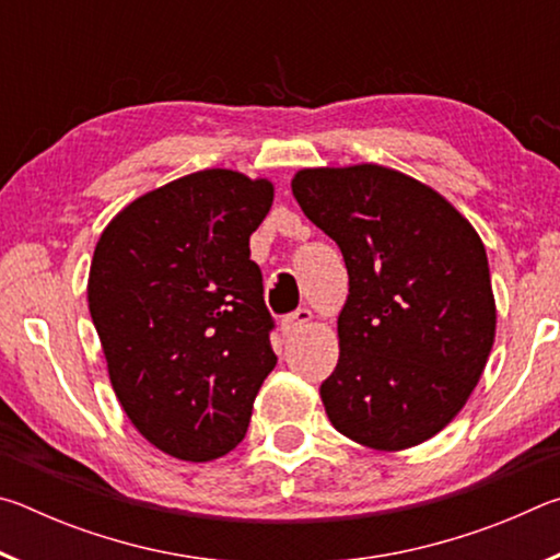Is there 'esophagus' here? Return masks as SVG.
<instances>
[{
    "label": "esophagus",
    "mask_w": 560,
    "mask_h": 560,
    "mask_svg": "<svg viewBox=\"0 0 560 560\" xmlns=\"http://www.w3.org/2000/svg\"><path fill=\"white\" fill-rule=\"evenodd\" d=\"M311 318H314V314H311L308 308H296V311H293V314H287V316L281 318L283 336H289V334H293V330H299L301 326H306Z\"/></svg>",
    "instance_id": "34e87169"
}]
</instances>
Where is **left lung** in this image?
Instances as JSON below:
<instances>
[{"label": "left lung", "instance_id": "8db88e82", "mask_svg": "<svg viewBox=\"0 0 560 560\" xmlns=\"http://www.w3.org/2000/svg\"><path fill=\"white\" fill-rule=\"evenodd\" d=\"M291 189L348 269L338 365L320 385L330 424L381 452L434 438L494 346L479 234L440 192L383 165L299 170Z\"/></svg>", "mask_w": 560, "mask_h": 560}]
</instances>
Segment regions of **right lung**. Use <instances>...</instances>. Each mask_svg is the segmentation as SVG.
<instances>
[{
    "label": "right lung",
    "instance_id": "obj_1",
    "mask_svg": "<svg viewBox=\"0 0 560 560\" xmlns=\"http://www.w3.org/2000/svg\"><path fill=\"white\" fill-rule=\"evenodd\" d=\"M269 179L200 170L113 217L96 244L89 308L110 385L143 438L210 462L244 440L273 365V318L249 236Z\"/></svg>",
    "mask_w": 560,
    "mask_h": 560
}]
</instances>
